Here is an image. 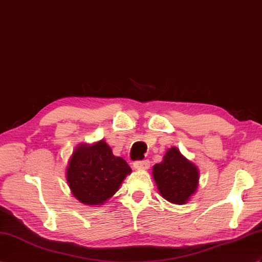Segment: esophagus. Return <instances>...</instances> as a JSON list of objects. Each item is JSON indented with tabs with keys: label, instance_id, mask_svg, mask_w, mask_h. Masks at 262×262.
I'll use <instances>...</instances> for the list:
<instances>
[{
	"label": "esophagus",
	"instance_id": "esophagus-1",
	"mask_svg": "<svg viewBox=\"0 0 262 262\" xmlns=\"http://www.w3.org/2000/svg\"><path fill=\"white\" fill-rule=\"evenodd\" d=\"M149 161L148 160H143V161H136L134 163V167L136 169H147L149 167Z\"/></svg>",
	"mask_w": 262,
	"mask_h": 262
}]
</instances>
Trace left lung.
Segmentation results:
<instances>
[{"label": "left lung", "instance_id": "1", "mask_svg": "<svg viewBox=\"0 0 262 262\" xmlns=\"http://www.w3.org/2000/svg\"><path fill=\"white\" fill-rule=\"evenodd\" d=\"M153 176L162 196L168 202L184 204L199 184V171L193 163L187 161L176 147L164 155L163 161L155 164Z\"/></svg>", "mask_w": 262, "mask_h": 262}]
</instances>
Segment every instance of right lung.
Wrapping results in <instances>:
<instances>
[{
  "label": "right lung",
  "instance_id": "obj_1",
  "mask_svg": "<svg viewBox=\"0 0 262 262\" xmlns=\"http://www.w3.org/2000/svg\"><path fill=\"white\" fill-rule=\"evenodd\" d=\"M132 172L125 160L113 154L106 142L81 145L74 151L67 169L72 194L87 205L102 204L118 191Z\"/></svg>",
  "mask_w": 262,
  "mask_h": 262
}]
</instances>
